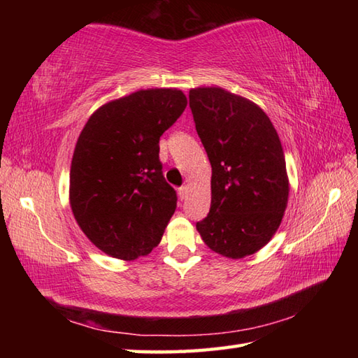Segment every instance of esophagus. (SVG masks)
Instances as JSON below:
<instances>
[{
    "label": "esophagus",
    "mask_w": 358,
    "mask_h": 358,
    "mask_svg": "<svg viewBox=\"0 0 358 358\" xmlns=\"http://www.w3.org/2000/svg\"><path fill=\"white\" fill-rule=\"evenodd\" d=\"M187 191H189L187 186H181V187L178 189V196H180L181 200L186 199V196H187Z\"/></svg>",
    "instance_id": "esophagus-1"
}]
</instances>
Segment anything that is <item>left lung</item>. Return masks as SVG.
Here are the masks:
<instances>
[{"label":"left lung","mask_w":358,"mask_h":358,"mask_svg":"<svg viewBox=\"0 0 358 358\" xmlns=\"http://www.w3.org/2000/svg\"><path fill=\"white\" fill-rule=\"evenodd\" d=\"M195 129L212 166L203 241L227 258L255 254L277 232L289 196L285 152L260 106L222 87L189 90Z\"/></svg>","instance_id":"8db88e82"}]
</instances>
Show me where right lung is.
<instances>
[{
    "label": "right lung",
    "instance_id": "obj_1",
    "mask_svg": "<svg viewBox=\"0 0 358 358\" xmlns=\"http://www.w3.org/2000/svg\"><path fill=\"white\" fill-rule=\"evenodd\" d=\"M178 89H141L98 108L75 144L69 200L80 229L131 262L162 241L177 208L159 163V136L186 109Z\"/></svg>",
    "mask_w": 358,
    "mask_h": 358
}]
</instances>
